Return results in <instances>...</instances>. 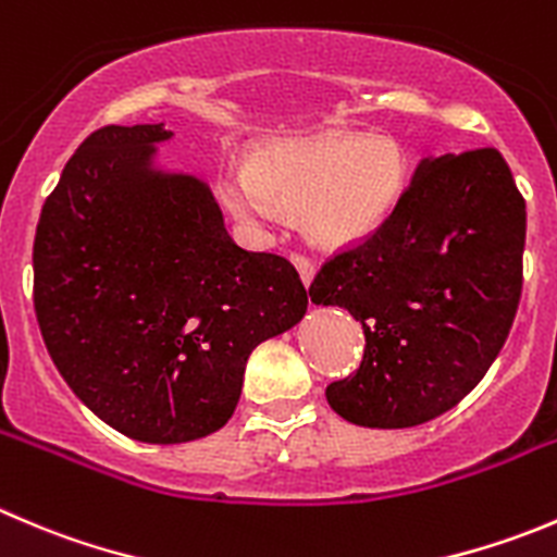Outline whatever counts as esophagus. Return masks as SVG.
<instances>
[{
  "label": "esophagus",
  "mask_w": 557,
  "mask_h": 557,
  "mask_svg": "<svg viewBox=\"0 0 557 557\" xmlns=\"http://www.w3.org/2000/svg\"><path fill=\"white\" fill-rule=\"evenodd\" d=\"M290 261H294V267L299 269L301 283L310 285V283H312V277H315V263H312L310 258H307V256H301V252H294V256H290Z\"/></svg>",
  "instance_id": "34e87169"
}]
</instances>
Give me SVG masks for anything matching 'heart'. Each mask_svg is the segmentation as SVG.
I'll list each match as a JSON object with an SVG mask.
<instances>
[{
	"label": "heart",
	"mask_w": 557,
	"mask_h": 557,
	"mask_svg": "<svg viewBox=\"0 0 557 557\" xmlns=\"http://www.w3.org/2000/svg\"><path fill=\"white\" fill-rule=\"evenodd\" d=\"M410 182L405 149L388 135H318L258 149L247 171L218 180L220 201L247 225L301 214L318 245L348 247L375 234Z\"/></svg>",
	"instance_id": "heart-1"
}]
</instances>
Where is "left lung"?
<instances>
[{"mask_svg": "<svg viewBox=\"0 0 557 557\" xmlns=\"http://www.w3.org/2000/svg\"><path fill=\"white\" fill-rule=\"evenodd\" d=\"M522 250L525 198L498 149L424 158L392 218L310 285L364 329L359 370L326 386L334 413L399 430L455 408L509 337Z\"/></svg>", "mask_w": 557, "mask_h": 557, "instance_id": "obj_1", "label": "left lung"}]
</instances>
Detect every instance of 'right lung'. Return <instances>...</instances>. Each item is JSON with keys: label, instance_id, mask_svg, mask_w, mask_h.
<instances>
[{"label": "right lung", "instance_id": "1", "mask_svg": "<svg viewBox=\"0 0 557 557\" xmlns=\"http://www.w3.org/2000/svg\"><path fill=\"white\" fill-rule=\"evenodd\" d=\"M163 124H108L75 149L35 234V312L53 364L144 444L218 433L252 348L307 312L294 263L242 250L207 182L154 169Z\"/></svg>", "mask_w": 557, "mask_h": 557}]
</instances>
